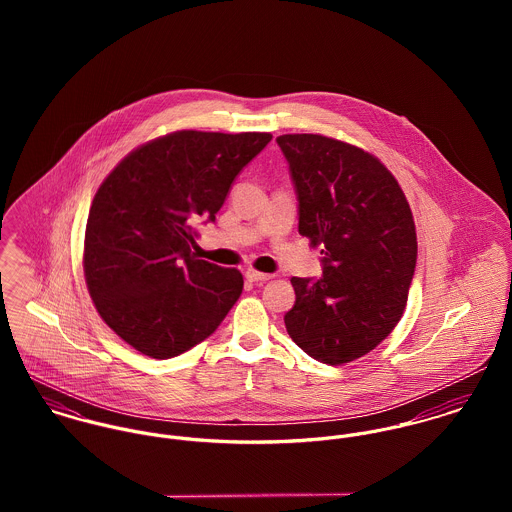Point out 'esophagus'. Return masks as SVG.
<instances>
[{
	"label": "esophagus",
	"mask_w": 512,
	"mask_h": 512,
	"mask_svg": "<svg viewBox=\"0 0 512 512\" xmlns=\"http://www.w3.org/2000/svg\"><path fill=\"white\" fill-rule=\"evenodd\" d=\"M246 278H248L250 282H268V280H272L274 276H272V274H264V272H258V270L248 268V270H246Z\"/></svg>",
	"instance_id": "esophagus-1"
}]
</instances>
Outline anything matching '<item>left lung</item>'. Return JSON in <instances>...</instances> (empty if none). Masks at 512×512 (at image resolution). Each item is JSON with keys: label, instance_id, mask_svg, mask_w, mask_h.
Returning a JSON list of instances; mask_svg holds the SVG:
<instances>
[{"label": "left lung", "instance_id": "left-lung-1", "mask_svg": "<svg viewBox=\"0 0 512 512\" xmlns=\"http://www.w3.org/2000/svg\"><path fill=\"white\" fill-rule=\"evenodd\" d=\"M282 147L299 201V234L323 246V276L292 278L286 329L325 365L380 345L400 321L416 270V224L394 175L361 147L286 134Z\"/></svg>", "mask_w": 512, "mask_h": 512}]
</instances>
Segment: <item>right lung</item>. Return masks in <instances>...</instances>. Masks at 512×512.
Masks as SVG:
<instances>
[{
  "label": "right lung",
  "mask_w": 512,
  "mask_h": 512,
  "mask_svg": "<svg viewBox=\"0 0 512 512\" xmlns=\"http://www.w3.org/2000/svg\"><path fill=\"white\" fill-rule=\"evenodd\" d=\"M272 134L181 130L130 151L98 187L84 278L104 323L151 359L205 341L242 293V274L199 260L193 222L215 220L232 181Z\"/></svg>",
  "instance_id": "1"
}]
</instances>
